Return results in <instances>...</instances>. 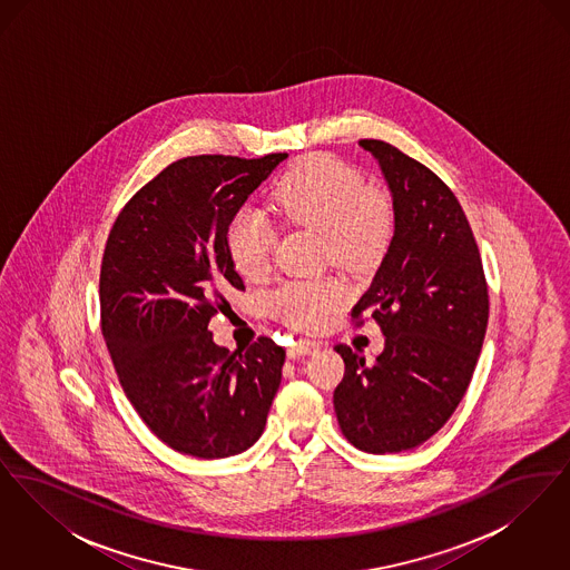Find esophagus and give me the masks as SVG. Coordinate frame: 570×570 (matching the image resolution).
<instances>
[{"instance_id": "1", "label": "esophagus", "mask_w": 570, "mask_h": 570, "mask_svg": "<svg viewBox=\"0 0 570 570\" xmlns=\"http://www.w3.org/2000/svg\"><path fill=\"white\" fill-rule=\"evenodd\" d=\"M318 348H321V344H316V342H312V340H297V342L288 348V356H291V358H297V356H303V354L316 353Z\"/></svg>"}]
</instances>
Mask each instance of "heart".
<instances>
[{
	"label": "heart",
	"mask_w": 570,
	"mask_h": 570,
	"mask_svg": "<svg viewBox=\"0 0 570 570\" xmlns=\"http://www.w3.org/2000/svg\"><path fill=\"white\" fill-rule=\"evenodd\" d=\"M273 214L321 233L328 261L346 269L370 267L393 235V212L376 190H365L361 175L331 156L305 158L288 170L272 194ZM273 226L254 212L233 217L226 245L235 269L261 277L272 265ZM346 301V288L331 277L291 279L272 293V307L295 326L325 325Z\"/></svg>",
	"instance_id": "heart-1"
}]
</instances>
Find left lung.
Here are the masks:
<instances>
[{
  "label": "left lung",
  "mask_w": 570,
  "mask_h": 570,
  "mask_svg": "<svg viewBox=\"0 0 570 570\" xmlns=\"http://www.w3.org/2000/svg\"><path fill=\"white\" fill-rule=\"evenodd\" d=\"M372 154L393 200L395 230L353 316L372 312L384 351L374 365L340 344L346 372L333 393L348 442L374 455L430 440L472 380L489 318L481 254L455 194L428 166L382 140Z\"/></svg>",
  "instance_id": "left-lung-1"
}]
</instances>
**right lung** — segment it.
Returning a JSON list of instances; mask_svg holds the SVG:
<instances>
[{
	"instance_id": "1",
	"label": "right lung",
	"mask_w": 570,
	"mask_h": 570,
	"mask_svg": "<svg viewBox=\"0 0 570 570\" xmlns=\"http://www.w3.org/2000/svg\"><path fill=\"white\" fill-rule=\"evenodd\" d=\"M286 154L194 156L166 166L117 216L100 272L102 333L119 382L170 449L222 460L265 430L286 351H226L207 328L244 291L226 230Z\"/></svg>"
}]
</instances>
